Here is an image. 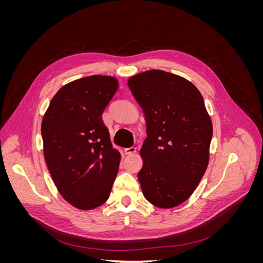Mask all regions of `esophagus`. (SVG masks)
Instances as JSON below:
<instances>
[{
	"label": "esophagus",
	"mask_w": 263,
	"mask_h": 263,
	"mask_svg": "<svg viewBox=\"0 0 263 263\" xmlns=\"http://www.w3.org/2000/svg\"><path fill=\"white\" fill-rule=\"evenodd\" d=\"M124 153H125V155H127V156H132V155H134V154H136V148H135V147L126 148V149L124 150Z\"/></svg>",
	"instance_id": "obj_1"
}]
</instances>
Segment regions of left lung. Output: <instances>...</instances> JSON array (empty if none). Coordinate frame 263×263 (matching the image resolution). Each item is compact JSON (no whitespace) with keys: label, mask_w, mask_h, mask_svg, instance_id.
<instances>
[{"label":"left lung","mask_w":263,"mask_h":263,"mask_svg":"<svg viewBox=\"0 0 263 263\" xmlns=\"http://www.w3.org/2000/svg\"><path fill=\"white\" fill-rule=\"evenodd\" d=\"M128 86L146 122L138 172L142 193L157 208H176L208 169L211 116L201 92L183 77L154 69L130 77Z\"/></svg>","instance_id":"left-lung-1"}]
</instances>
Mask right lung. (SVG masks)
Wrapping results in <instances>:
<instances>
[{
  "instance_id": "add662e5",
  "label": "right lung",
  "mask_w": 263,
  "mask_h": 263,
  "mask_svg": "<svg viewBox=\"0 0 263 263\" xmlns=\"http://www.w3.org/2000/svg\"><path fill=\"white\" fill-rule=\"evenodd\" d=\"M118 80L90 76L63 85L44 114V157L55 187L76 209L90 211L109 197L122 156L102 114Z\"/></svg>"
}]
</instances>
